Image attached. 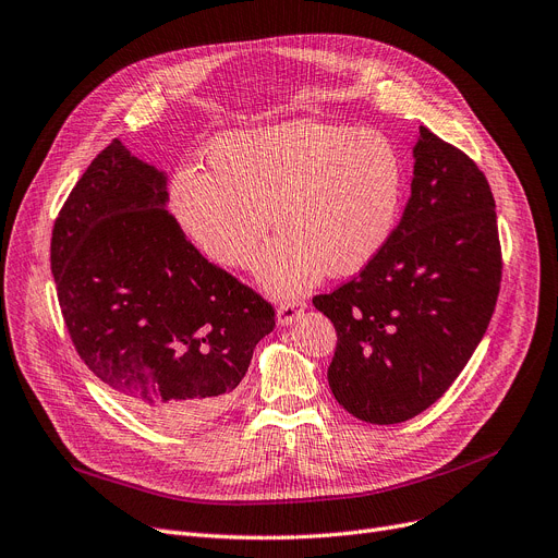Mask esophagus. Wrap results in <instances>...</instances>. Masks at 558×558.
<instances>
[{"label": "esophagus", "instance_id": "1", "mask_svg": "<svg viewBox=\"0 0 558 558\" xmlns=\"http://www.w3.org/2000/svg\"><path fill=\"white\" fill-rule=\"evenodd\" d=\"M304 302H300V300H293V302H281L279 306H277V323L281 325V327H288V325H293L298 317H300V313L304 311Z\"/></svg>", "mask_w": 558, "mask_h": 558}]
</instances>
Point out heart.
<instances>
[{
	"mask_svg": "<svg viewBox=\"0 0 558 558\" xmlns=\"http://www.w3.org/2000/svg\"><path fill=\"white\" fill-rule=\"evenodd\" d=\"M208 172L179 170L172 210L181 231L210 260L247 268L277 298L300 295L320 279L348 277L373 260L400 220L404 168L375 129L288 120L231 131L206 151Z\"/></svg>",
	"mask_w": 558,
	"mask_h": 558,
	"instance_id": "1",
	"label": "heart"
}]
</instances>
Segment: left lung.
Wrapping results in <instances>:
<instances>
[{"mask_svg": "<svg viewBox=\"0 0 558 558\" xmlns=\"http://www.w3.org/2000/svg\"><path fill=\"white\" fill-rule=\"evenodd\" d=\"M411 197L386 247L313 304L336 327L329 388L373 424L429 409L454 384L493 317L501 247L495 199L468 154L420 126Z\"/></svg>", "mask_w": 558, "mask_h": 558, "instance_id": "obj_1", "label": "left lung"}]
</instances>
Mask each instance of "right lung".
Segmentation results:
<instances>
[{
	"label": "right lung",
	"mask_w": 558,
	"mask_h": 558,
	"mask_svg": "<svg viewBox=\"0 0 558 558\" xmlns=\"http://www.w3.org/2000/svg\"><path fill=\"white\" fill-rule=\"evenodd\" d=\"M166 174L116 138L51 231L76 354L147 422L191 429L233 402L275 308L199 254L166 208Z\"/></svg>",
	"instance_id": "add662e5"
}]
</instances>
